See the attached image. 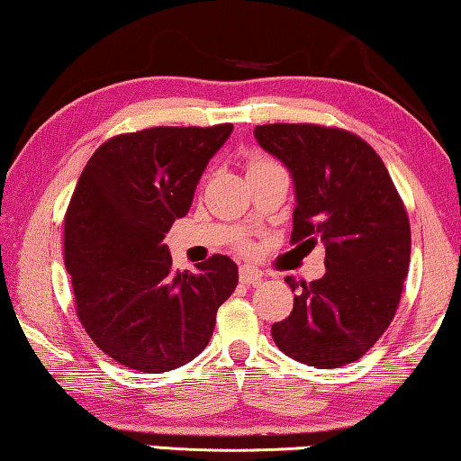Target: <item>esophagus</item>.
Here are the masks:
<instances>
[{
  "instance_id": "34e87169",
  "label": "esophagus",
  "mask_w": 461,
  "mask_h": 461,
  "mask_svg": "<svg viewBox=\"0 0 461 461\" xmlns=\"http://www.w3.org/2000/svg\"><path fill=\"white\" fill-rule=\"evenodd\" d=\"M263 280V271L252 267V265H242L240 267V282L246 284V286H250V284H258Z\"/></svg>"
}]
</instances>
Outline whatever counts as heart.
Masks as SVG:
<instances>
[{
	"label": "heart",
	"mask_w": 461,
	"mask_h": 461,
	"mask_svg": "<svg viewBox=\"0 0 461 461\" xmlns=\"http://www.w3.org/2000/svg\"><path fill=\"white\" fill-rule=\"evenodd\" d=\"M265 163H269V160H263V158H255V160H250V165H249V168H250V167H257V165H265Z\"/></svg>",
	"instance_id": "obj_1"
}]
</instances>
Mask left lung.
Wrapping results in <instances>:
<instances>
[{
  "instance_id": "1",
  "label": "left lung",
  "mask_w": 461,
  "mask_h": 461,
  "mask_svg": "<svg viewBox=\"0 0 461 461\" xmlns=\"http://www.w3.org/2000/svg\"><path fill=\"white\" fill-rule=\"evenodd\" d=\"M258 146L288 167L293 244L321 240L326 274L296 282L294 307L271 326L280 351L330 369L357 361L397 313L411 255L410 217L382 158L359 135L311 122L255 127Z\"/></svg>"
}]
</instances>
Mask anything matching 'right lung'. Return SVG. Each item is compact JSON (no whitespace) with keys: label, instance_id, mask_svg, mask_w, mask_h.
Wrapping results in <instances>:
<instances>
[{"label":"right lung","instance_id":"obj_1","mask_svg":"<svg viewBox=\"0 0 461 461\" xmlns=\"http://www.w3.org/2000/svg\"><path fill=\"white\" fill-rule=\"evenodd\" d=\"M233 125L122 133L87 160L64 217V265L79 321L100 351L160 374L209 345L217 309L238 286L230 257L173 274L163 240L190 211L203 171Z\"/></svg>","mask_w":461,"mask_h":461}]
</instances>
